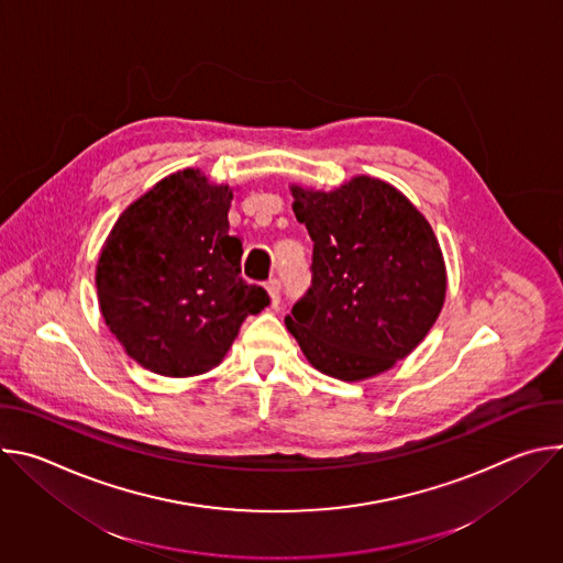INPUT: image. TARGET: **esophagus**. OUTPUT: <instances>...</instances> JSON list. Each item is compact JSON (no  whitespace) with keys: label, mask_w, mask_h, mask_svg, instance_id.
Returning a JSON list of instances; mask_svg holds the SVG:
<instances>
[{"label":"esophagus","mask_w":563,"mask_h":563,"mask_svg":"<svg viewBox=\"0 0 563 563\" xmlns=\"http://www.w3.org/2000/svg\"><path fill=\"white\" fill-rule=\"evenodd\" d=\"M265 289H267V294H269V298H272V305L276 307V305L280 302V291H283L280 280H278V278H269V280L265 283Z\"/></svg>","instance_id":"34e87169"}]
</instances>
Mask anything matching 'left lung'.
<instances>
[{"label": "left lung", "mask_w": 563, "mask_h": 563, "mask_svg": "<svg viewBox=\"0 0 563 563\" xmlns=\"http://www.w3.org/2000/svg\"><path fill=\"white\" fill-rule=\"evenodd\" d=\"M309 231L311 285L285 318L307 361L363 380L406 358L445 298V265L428 220L391 185L358 176L336 191L291 187Z\"/></svg>", "instance_id": "8db88e82"}]
</instances>
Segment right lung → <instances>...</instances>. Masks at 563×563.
I'll use <instances>...</instances> for the list:
<instances>
[{
  "label": "right lung",
  "instance_id": "obj_1",
  "mask_svg": "<svg viewBox=\"0 0 563 563\" xmlns=\"http://www.w3.org/2000/svg\"><path fill=\"white\" fill-rule=\"evenodd\" d=\"M231 189L185 169L159 180L115 222L98 261V298L126 354L163 376L216 367L243 320L269 305L240 276L229 235Z\"/></svg>",
  "mask_w": 563,
  "mask_h": 563
}]
</instances>
